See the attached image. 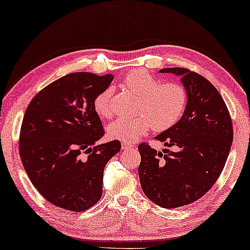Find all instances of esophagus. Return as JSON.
<instances>
[{"instance_id": "34e87169", "label": "esophagus", "mask_w": 250, "mask_h": 250, "mask_svg": "<svg viewBox=\"0 0 250 250\" xmlns=\"http://www.w3.org/2000/svg\"><path fill=\"white\" fill-rule=\"evenodd\" d=\"M135 145L132 144V143H128V142H124L122 143V148L127 150V149H130V148H134Z\"/></svg>"}]
</instances>
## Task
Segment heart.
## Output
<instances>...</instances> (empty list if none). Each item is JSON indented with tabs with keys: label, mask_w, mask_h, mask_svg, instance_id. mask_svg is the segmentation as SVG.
Segmentation results:
<instances>
[{
	"label": "heart",
	"mask_w": 250,
	"mask_h": 250,
	"mask_svg": "<svg viewBox=\"0 0 250 250\" xmlns=\"http://www.w3.org/2000/svg\"><path fill=\"white\" fill-rule=\"evenodd\" d=\"M123 86L141 96L134 117H120L107 126V135L114 140L132 142L154 127L166 130L181 120L187 105L185 87L177 83H163L143 69H132L123 79ZM96 115L108 120L113 115L110 91L98 94L93 103Z\"/></svg>",
	"instance_id": "obj_1"
}]
</instances>
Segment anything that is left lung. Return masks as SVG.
Returning <instances> with one entry per match:
<instances>
[{"mask_svg": "<svg viewBox=\"0 0 250 250\" xmlns=\"http://www.w3.org/2000/svg\"><path fill=\"white\" fill-rule=\"evenodd\" d=\"M159 73L181 77L187 105L181 120L155 137L177 150L157 152L142 143L138 175L148 199L163 208H177L196 202L214 186L230 152L234 130L222 95L205 77L182 67Z\"/></svg>", "mask_w": 250, "mask_h": 250, "instance_id": "obj_1", "label": "left lung"}]
</instances>
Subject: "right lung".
Here are the masks:
<instances>
[{
	"mask_svg": "<svg viewBox=\"0 0 250 250\" xmlns=\"http://www.w3.org/2000/svg\"><path fill=\"white\" fill-rule=\"evenodd\" d=\"M113 79L72 73L44 87L27 106L20 156L33 185L53 205L80 212L102 197L104 168L121 143L96 145L104 129L93 103Z\"/></svg>",
	"mask_w": 250,
	"mask_h": 250,
	"instance_id": "obj_1",
	"label": "right lung"
}]
</instances>
